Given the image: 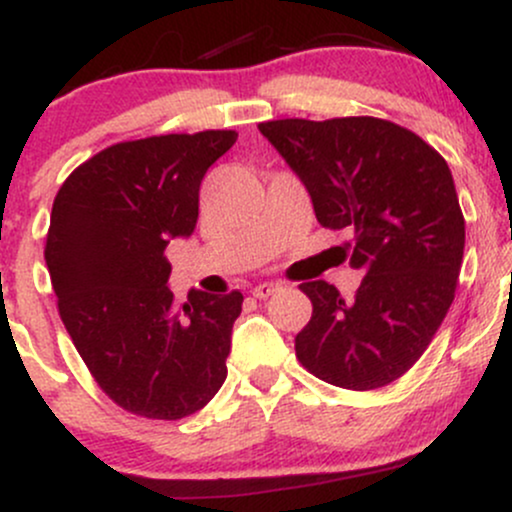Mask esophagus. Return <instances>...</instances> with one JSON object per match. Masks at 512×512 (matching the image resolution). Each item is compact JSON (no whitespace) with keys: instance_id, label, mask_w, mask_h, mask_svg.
Instances as JSON below:
<instances>
[{"instance_id":"1","label":"esophagus","mask_w":512,"mask_h":512,"mask_svg":"<svg viewBox=\"0 0 512 512\" xmlns=\"http://www.w3.org/2000/svg\"><path fill=\"white\" fill-rule=\"evenodd\" d=\"M276 289H279V286H276V284H267V281H264V284H257L255 289H252V296L260 298V301H264V298L274 296Z\"/></svg>"}]
</instances>
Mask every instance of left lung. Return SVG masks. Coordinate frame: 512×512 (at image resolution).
Listing matches in <instances>:
<instances>
[{"mask_svg":"<svg viewBox=\"0 0 512 512\" xmlns=\"http://www.w3.org/2000/svg\"><path fill=\"white\" fill-rule=\"evenodd\" d=\"M257 127L301 178L320 226L354 233L339 252L366 274L351 301L325 279L301 286L313 317L296 334L298 361L346 390L395 383L455 298L464 219L448 163L414 132L378 117Z\"/></svg>","mask_w":512,"mask_h":512,"instance_id":"8db88e82","label":"left lung"}]
</instances>
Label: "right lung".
<instances>
[{
	"label": "right lung",
	"mask_w": 512,
	"mask_h": 512,
	"mask_svg": "<svg viewBox=\"0 0 512 512\" xmlns=\"http://www.w3.org/2000/svg\"><path fill=\"white\" fill-rule=\"evenodd\" d=\"M233 129L108 146L64 180L45 262L69 337L101 390L132 414H195L226 380L243 293L168 289L170 240L190 238L199 185L236 144Z\"/></svg>",
	"instance_id": "obj_1"
}]
</instances>
